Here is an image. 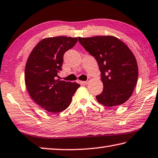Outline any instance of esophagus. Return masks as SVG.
Listing matches in <instances>:
<instances>
[{"instance_id": "esophagus-1", "label": "esophagus", "mask_w": 158, "mask_h": 158, "mask_svg": "<svg viewBox=\"0 0 158 158\" xmlns=\"http://www.w3.org/2000/svg\"><path fill=\"white\" fill-rule=\"evenodd\" d=\"M89 80H90V79H88L87 81H81V84H88V83L89 82Z\"/></svg>"}]
</instances>
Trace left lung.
<instances>
[{"mask_svg":"<svg viewBox=\"0 0 158 158\" xmlns=\"http://www.w3.org/2000/svg\"><path fill=\"white\" fill-rule=\"evenodd\" d=\"M79 41L98 63L102 93L96 96L100 104L116 106L130 98L138 77L135 57L121 40L113 36H97L81 38Z\"/></svg>","mask_w":158,"mask_h":158,"instance_id":"left-lung-1","label":"left lung"}]
</instances>
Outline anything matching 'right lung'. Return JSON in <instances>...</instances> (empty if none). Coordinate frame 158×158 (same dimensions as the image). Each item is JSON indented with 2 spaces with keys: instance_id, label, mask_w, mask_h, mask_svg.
I'll return each mask as SVG.
<instances>
[{
  "instance_id": "obj_1",
  "label": "right lung",
  "mask_w": 158,
  "mask_h": 158,
  "mask_svg": "<svg viewBox=\"0 0 158 158\" xmlns=\"http://www.w3.org/2000/svg\"><path fill=\"white\" fill-rule=\"evenodd\" d=\"M77 37H48L40 41L27 60L25 82L30 97L42 108L59 113L69 106L80 86L77 83L56 79L63 56L77 44Z\"/></svg>"
}]
</instances>
